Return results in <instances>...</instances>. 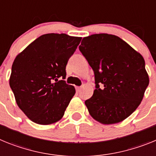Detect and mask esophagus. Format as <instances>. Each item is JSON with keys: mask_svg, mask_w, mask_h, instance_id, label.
<instances>
[{"mask_svg": "<svg viewBox=\"0 0 156 156\" xmlns=\"http://www.w3.org/2000/svg\"><path fill=\"white\" fill-rule=\"evenodd\" d=\"M76 89L77 92H80L81 90V87H76Z\"/></svg>", "mask_w": 156, "mask_h": 156, "instance_id": "esophagus-1", "label": "esophagus"}]
</instances>
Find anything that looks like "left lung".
<instances>
[{"mask_svg":"<svg viewBox=\"0 0 156 156\" xmlns=\"http://www.w3.org/2000/svg\"><path fill=\"white\" fill-rule=\"evenodd\" d=\"M79 49L94 73L95 90L85 101L90 115L102 124L124 120L137 109L149 83L144 58L107 34L83 38Z\"/></svg>","mask_w":156,"mask_h":156,"instance_id":"8db88e82","label":"left lung"}]
</instances>
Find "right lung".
Wrapping results in <instances>:
<instances>
[{
    "label": "right lung",
    "mask_w": 156,
    "mask_h": 156,
    "mask_svg": "<svg viewBox=\"0 0 156 156\" xmlns=\"http://www.w3.org/2000/svg\"><path fill=\"white\" fill-rule=\"evenodd\" d=\"M80 41L65 34H44L14 60L9 84L19 108L33 122L52 124L64 115L76 93L64 80L66 67Z\"/></svg>",
    "instance_id": "add662e5"
}]
</instances>
